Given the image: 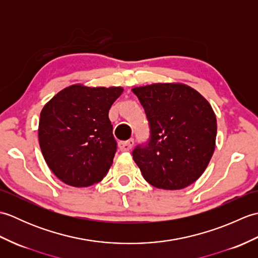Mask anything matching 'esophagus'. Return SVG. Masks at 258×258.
I'll list each match as a JSON object with an SVG mask.
<instances>
[{"instance_id": "34e87169", "label": "esophagus", "mask_w": 258, "mask_h": 258, "mask_svg": "<svg viewBox=\"0 0 258 258\" xmlns=\"http://www.w3.org/2000/svg\"><path fill=\"white\" fill-rule=\"evenodd\" d=\"M133 145H134V140L131 139V140L125 141V142H119L118 149L122 152H128L131 149H132Z\"/></svg>"}]
</instances>
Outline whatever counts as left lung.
<instances>
[{"label":"left lung","instance_id":"8db88e82","mask_svg":"<svg viewBox=\"0 0 258 258\" xmlns=\"http://www.w3.org/2000/svg\"><path fill=\"white\" fill-rule=\"evenodd\" d=\"M132 91L151 130L149 143L133 151L134 162L154 187H187L204 173L215 150L217 123L211 104L182 83H155Z\"/></svg>","mask_w":258,"mask_h":258}]
</instances>
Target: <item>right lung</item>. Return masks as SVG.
<instances>
[{
    "instance_id": "1",
    "label": "right lung",
    "mask_w": 258,
    "mask_h": 258,
    "mask_svg": "<svg viewBox=\"0 0 258 258\" xmlns=\"http://www.w3.org/2000/svg\"><path fill=\"white\" fill-rule=\"evenodd\" d=\"M123 87H65L43 107L38 142L54 175L74 187H86L105 177L116 152L108 118Z\"/></svg>"
}]
</instances>
